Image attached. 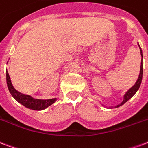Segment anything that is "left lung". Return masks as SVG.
<instances>
[{
	"mask_svg": "<svg viewBox=\"0 0 148 148\" xmlns=\"http://www.w3.org/2000/svg\"><path fill=\"white\" fill-rule=\"evenodd\" d=\"M138 46H139V48H140V55L142 56V59H143V54H142V50H141V48L140 47V45L138 44ZM142 77H143V65H142V61H141V65H140V74H139V77H138V79H137V81L136 82V83L134 84V85L133 87H131L127 91L125 95H124L123 96V101H122L121 103L119 105H117L116 107H119L123 106L124 103H126L129 99H130L132 97L134 96L135 93L138 91V89H139L140 86V84H141V81H142ZM112 108V107H111Z\"/></svg>",
	"mask_w": 148,
	"mask_h": 148,
	"instance_id": "obj_1",
	"label": "left lung"
}]
</instances>
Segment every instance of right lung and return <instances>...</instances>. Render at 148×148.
<instances>
[{
  "mask_svg": "<svg viewBox=\"0 0 148 148\" xmlns=\"http://www.w3.org/2000/svg\"><path fill=\"white\" fill-rule=\"evenodd\" d=\"M6 80L9 92L11 95L17 101H18L19 103L23 105L28 109H33V110H43V109H47V107H49V106H51L52 104H53L56 101V99H46V100L36 99H33L29 95L21 94L18 92L11 84V78H10L8 71H6Z\"/></svg>",
  "mask_w": 148,
  "mask_h": 148,
  "instance_id": "obj_1",
  "label": "right lung"
}]
</instances>
